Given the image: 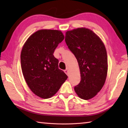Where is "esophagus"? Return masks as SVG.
I'll return each mask as SVG.
<instances>
[{"instance_id": "obj_1", "label": "esophagus", "mask_w": 128, "mask_h": 128, "mask_svg": "<svg viewBox=\"0 0 128 128\" xmlns=\"http://www.w3.org/2000/svg\"><path fill=\"white\" fill-rule=\"evenodd\" d=\"M64 72H65V73H66V74L68 76H69V72L68 69H66V70H64Z\"/></svg>"}]
</instances>
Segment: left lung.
Masks as SVG:
<instances>
[{
  "label": "left lung",
  "instance_id": "left-lung-1",
  "mask_svg": "<svg viewBox=\"0 0 128 128\" xmlns=\"http://www.w3.org/2000/svg\"><path fill=\"white\" fill-rule=\"evenodd\" d=\"M65 40L80 69L81 81L74 90L80 98L88 100L100 91L107 78L108 59L105 46L94 32L85 28L67 31Z\"/></svg>",
  "mask_w": 128,
  "mask_h": 128
}]
</instances>
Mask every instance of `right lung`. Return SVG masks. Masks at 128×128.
<instances>
[{
    "mask_svg": "<svg viewBox=\"0 0 128 128\" xmlns=\"http://www.w3.org/2000/svg\"><path fill=\"white\" fill-rule=\"evenodd\" d=\"M64 39L60 30H40L28 38L21 50L24 77L32 92L42 98L53 96L68 78L59 69L58 60L53 56Z\"/></svg>",
    "mask_w": 128,
    "mask_h": 128,
    "instance_id": "right-lung-1",
    "label": "right lung"
}]
</instances>
